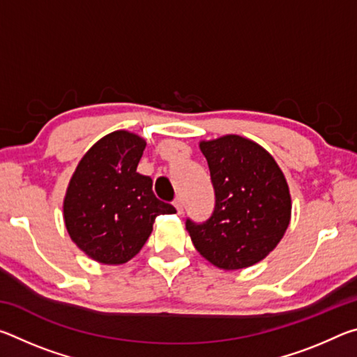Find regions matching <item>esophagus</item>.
<instances>
[{
	"label": "esophagus",
	"mask_w": 357,
	"mask_h": 357,
	"mask_svg": "<svg viewBox=\"0 0 357 357\" xmlns=\"http://www.w3.org/2000/svg\"><path fill=\"white\" fill-rule=\"evenodd\" d=\"M173 204H174V208H176V211H178V214H183V213H184V202H183V198H181V197H178V198H174V202H173Z\"/></svg>",
	"instance_id": "obj_1"
}]
</instances>
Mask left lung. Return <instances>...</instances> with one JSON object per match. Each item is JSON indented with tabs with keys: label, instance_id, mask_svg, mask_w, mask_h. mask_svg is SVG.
<instances>
[{
	"label": "left lung",
	"instance_id": "8db88e82",
	"mask_svg": "<svg viewBox=\"0 0 357 357\" xmlns=\"http://www.w3.org/2000/svg\"><path fill=\"white\" fill-rule=\"evenodd\" d=\"M215 204L203 223L185 220L192 243L225 271L261 261L275 249L291 217L287 179L274 157L249 138L225 135L202 142Z\"/></svg>",
	"mask_w": 357,
	"mask_h": 357
}]
</instances>
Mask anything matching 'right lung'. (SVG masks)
Instances as JSON below:
<instances>
[{
	"label": "right lung",
	"instance_id": "right-lung-1",
	"mask_svg": "<svg viewBox=\"0 0 357 357\" xmlns=\"http://www.w3.org/2000/svg\"><path fill=\"white\" fill-rule=\"evenodd\" d=\"M146 142L128 130L105 135L83 155L64 198L70 239L89 258L123 264L146 243L157 215L174 214L153 192V179L137 173Z\"/></svg>",
	"mask_w": 357,
	"mask_h": 357
}]
</instances>
